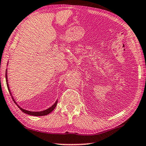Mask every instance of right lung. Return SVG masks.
<instances>
[{
  "label": "right lung",
  "mask_w": 146,
  "mask_h": 146,
  "mask_svg": "<svg viewBox=\"0 0 146 146\" xmlns=\"http://www.w3.org/2000/svg\"><path fill=\"white\" fill-rule=\"evenodd\" d=\"M6 82H7V86H8V90H9V92H10V90H9V87H8V80H7V75H6ZM10 94H11V93H10ZM13 99V100L14 101V98H12ZM14 102H15V104H16V102L14 101ZM57 102H58V101H56V102H55V104H54L53 106H52V107H50V108H48V109H47V110H44V111H38V112H35V111H27V110H24V109H22L21 108H20L19 107V106L17 105V107H18L19 109H20V110L22 111L23 112V113H26V114H28V115H33V116H43V115H48V114H49L50 113H51L52 111H53L54 109H55V108H56V105H57Z\"/></svg>",
  "instance_id": "right-lung-1"
}]
</instances>
